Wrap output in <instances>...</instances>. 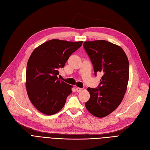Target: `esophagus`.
Listing matches in <instances>:
<instances>
[{
    "label": "esophagus",
    "mask_w": 150,
    "mask_h": 150,
    "mask_svg": "<svg viewBox=\"0 0 150 150\" xmlns=\"http://www.w3.org/2000/svg\"><path fill=\"white\" fill-rule=\"evenodd\" d=\"M82 90V88H80V87H76V91L77 92H80Z\"/></svg>",
    "instance_id": "esophagus-1"
}]
</instances>
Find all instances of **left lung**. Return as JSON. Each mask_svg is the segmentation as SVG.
I'll return each instance as SVG.
<instances>
[{
	"mask_svg": "<svg viewBox=\"0 0 150 150\" xmlns=\"http://www.w3.org/2000/svg\"><path fill=\"white\" fill-rule=\"evenodd\" d=\"M84 48L94 67V74H104L97 88L88 87L90 99L85 105L91 114L104 117L122 102L127 89L129 63L124 51L105 40L85 42Z\"/></svg>",
	"mask_w": 150,
	"mask_h": 150,
	"instance_id": "1",
	"label": "left lung"
}]
</instances>
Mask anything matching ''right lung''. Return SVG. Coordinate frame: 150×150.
<instances>
[{
    "instance_id": "add662e5",
    "label": "right lung",
    "mask_w": 150,
    "mask_h": 150,
    "mask_svg": "<svg viewBox=\"0 0 150 150\" xmlns=\"http://www.w3.org/2000/svg\"><path fill=\"white\" fill-rule=\"evenodd\" d=\"M82 42L51 40L31 54L26 71V88L29 99L40 112L53 115L64 107L72 86L58 79V69L64 68Z\"/></svg>"
}]
</instances>
